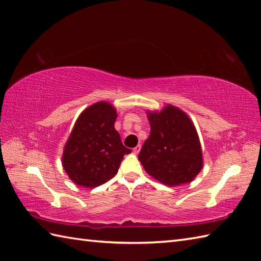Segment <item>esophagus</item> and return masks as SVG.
Listing matches in <instances>:
<instances>
[{
    "label": "esophagus",
    "instance_id": "esophagus-1",
    "mask_svg": "<svg viewBox=\"0 0 261 261\" xmlns=\"http://www.w3.org/2000/svg\"><path fill=\"white\" fill-rule=\"evenodd\" d=\"M140 149H141V145H138V146H136V147L134 148V152H135L136 154H137V153H139Z\"/></svg>",
    "mask_w": 261,
    "mask_h": 261
}]
</instances>
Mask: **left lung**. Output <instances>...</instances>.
<instances>
[{
  "label": "left lung",
  "mask_w": 261,
  "mask_h": 261,
  "mask_svg": "<svg viewBox=\"0 0 261 261\" xmlns=\"http://www.w3.org/2000/svg\"><path fill=\"white\" fill-rule=\"evenodd\" d=\"M150 136L138 154L152 178L166 186L194 180L203 168L201 141L186 112L167 104L162 110H146Z\"/></svg>",
  "instance_id": "left-lung-1"
}]
</instances>
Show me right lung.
<instances>
[{
    "mask_svg": "<svg viewBox=\"0 0 261 261\" xmlns=\"http://www.w3.org/2000/svg\"><path fill=\"white\" fill-rule=\"evenodd\" d=\"M118 118L112 104L99 101L86 108L77 118L64 146L62 164L76 185L94 188L118 173L130 149L122 145L114 123Z\"/></svg>",
    "mask_w": 261,
    "mask_h": 261,
    "instance_id": "obj_1",
    "label": "right lung"
}]
</instances>
